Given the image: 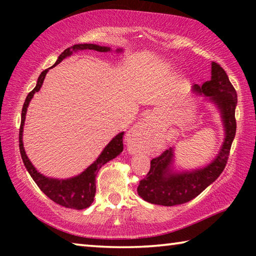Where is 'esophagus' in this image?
<instances>
[{
  "mask_svg": "<svg viewBox=\"0 0 256 256\" xmlns=\"http://www.w3.org/2000/svg\"><path fill=\"white\" fill-rule=\"evenodd\" d=\"M150 128H151V122L148 118L142 120V122L138 123L136 125H134V126L131 128V131L128 132V138H126L128 150L131 151V152H134V151L138 148L141 141L144 140V138L149 133Z\"/></svg>",
  "mask_w": 256,
  "mask_h": 256,
  "instance_id": "obj_1",
  "label": "esophagus"
}]
</instances>
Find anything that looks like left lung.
Instances as JSON below:
<instances>
[{
  "mask_svg": "<svg viewBox=\"0 0 256 256\" xmlns=\"http://www.w3.org/2000/svg\"><path fill=\"white\" fill-rule=\"evenodd\" d=\"M193 92L204 94L220 110L224 128V144L214 162L204 168L192 172L172 170L170 166L174 162L172 148L151 160L149 172L138 186V194L152 204L172 206L193 200L218 178L228 162L236 134V90L220 64L212 62L211 79L201 86L194 84Z\"/></svg>",
  "mask_w": 256,
  "mask_h": 256,
  "instance_id": "1",
  "label": "left lung"
}]
</instances>
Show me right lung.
I'll use <instances>...</instances> for the list:
<instances>
[{"mask_svg": "<svg viewBox=\"0 0 256 256\" xmlns=\"http://www.w3.org/2000/svg\"><path fill=\"white\" fill-rule=\"evenodd\" d=\"M94 50L97 52H108L110 50V47L99 46L94 44H78L68 47L62 54L58 56V60L52 68H54L56 64L62 62V60L70 56L73 52L76 50ZM116 52H122V50H118ZM50 68H46L45 71L40 73V78L37 80V84L34 88L28 94L27 98H26L22 112H21V124L19 130V148L22 162L24 164L26 168H27L30 176L32 177L34 183L37 184L38 188H40L42 192H44L52 201H54L58 204L68 208V209H76L82 210L92 206L94 202V194H96V176L99 170L110 160L114 159L115 157L123 151V136L124 132L118 133L112 140L106 146V148L102 150L100 156L96 159V162L90 164L84 172H82L80 175L72 178L68 180H55L46 177L40 172L36 170V168L32 166L30 162L27 154L24 152V144H22V132H24V125L26 120V112H27V108L30 100L34 97V94L40 92V86H42V82L46 76V73L48 72Z\"/></svg>", "mask_w": 256, "mask_h": 256, "instance_id": "1", "label": "right lung"}]
</instances>
